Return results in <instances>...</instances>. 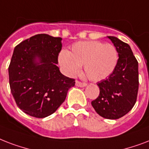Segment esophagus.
<instances>
[{
    "instance_id": "34e87169",
    "label": "esophagus",
    "mask_w": 149,
    "mask_h": 149,
    "mask_svg": "<svg viewBox=\"0 0 149 149\" xmlns=\"http://www.w3.org/2000/svg\"><path fill=\"white\" fill-rule=\"evenodd\" d=\"M75 85L76 86H78V87H85V86L87 85V84L85 82H81L79 81H76Z\"/></svg>"
}]
</instances>
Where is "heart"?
<instances>
[{
    "mask_svg": "<svg viewBox=\"0 0 149 149\" xmlns=\"http://www.w3.org/2000/svg\"><path fill=\"white\" fill-rule=\"evenodd\" d=\"M59 63L69 76L77 75L84 66L89 80L99 81L110 75L116 68L118 53L111 43L99 41H82L71 47V51L60 53Z\"/></svg>",
    "mask_w": 149,
    "mask_h": 149,
    "instance_id": "b5f03b06",
    "label": "heart"
}]
</instances>
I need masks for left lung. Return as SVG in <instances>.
<instances>
[{
	"mask_svg": "<svg viewBox=\"0 0 149 149\" xmlns=\"http://www.w3.org/2000/svg\"><path fill=\"white\" fill-rule=\"evenodd\" d=\"M118 53L113 73L97 83L100 95L92 106L100 116L116 120L124 116L134 106L138 92V62L127 43L108 36Z\"/></svg>",
	"mask_w": 149,
	"mask_h": 149,
	"instance_id": "1",
	"label": "left lung"
}]
</instances>
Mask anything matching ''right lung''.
I'll return each mask as SVG.
<instances>
[{
    "label": "right lung",
    "mask_w": 149,
    "mask_h": 149,
    "mask_svg": "<svg viewBox=\"0 0 149 149\" xmlns=\"http://www.w3.org/2000/svg\"><path fill=\"white\" fill-rule=\"evenodd\" d=\"M62 39L38 34L14 49L8 67L9 84L17 106L37 118L54 113L75 81L61 73L58 55Z\"/></svg>",
    "instance_id": "1"
}]
</instances>
